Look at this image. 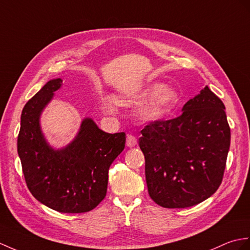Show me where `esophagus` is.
<instances>
[{
	"instance_id": "34e87169",
	"label": "esophagus",
	"mask_w": 250,
	"mask_h": 250,
	"mask_svg": "<svg viewBox=\"0 0 250 250\" xmlns=\"http://www.w3.org/2000/svg\"><path fill=\"white\" fill-rule=\"evenodd\" d=\"M136 144H137V139H136V137L134 135L129 134V135L126 136V146L127 147L132 148V147L136 146Z\"/></svg>"
}]
</instances>
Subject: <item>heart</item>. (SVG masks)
<instances>
[{"mask_svg": "<svg viewBox=\"0 0 250 250\" xmlns=\"http://www.w3.org/2000/svg\"><path fill=\"white\" fill-rule=\"evenodd\" d=\"M139 98L143 100L150 98V100L139 111L142 118L148 121L164 118L179 101V95L175 89L159 83L149 85L141 92ZM105 107L108 112L115 111L114 104L109 100L105 102Z\"/></svg>", "mask_w": 250, "mask_h": 250, "instance_id": "obj_1", "label": "heart"}]
</instances>
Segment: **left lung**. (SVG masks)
I'll use <instances>...</instances> for the list:
<instances>
[{"label":"left lung","mask_w":250,"mask_h":250,"mask_svg":"<svg viewBox=\"0 0 250 250\" xmlns=\"http://www.w3.org/2000/svg\"><path fill=\"white\" fill-rule=\"evenodd\" d=\"M183 113L141 131L148 193L159 206L182 208L212 196L223 181L230 126L223 101L208 86Z\"/></svg>","instance_id":"left-lung-1"}]
</instances>
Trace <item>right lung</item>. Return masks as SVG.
Listing matches in <instances>:
<instances>
[{
    "mask_svg": "<svg viewBox=\"0 0 250 250\" xmlns=\"http://www.w3.org/2000/svg\"><path fill=\"white\" fill-rule=\"evenodd\" d=\"M62 84L61 79L49 81L25 104L18 154L35 198L57 212L85 213L105 197L109 166L125 149V133L109 134L86 118L71 144L61 150L51 148L40 130L39 117Z\"/></svg>",
    "mask_w": 250,
    "mask_h": 250,
    "instance_id": "right-lung-1",
    "label": "right lung"
}]
</instances>
